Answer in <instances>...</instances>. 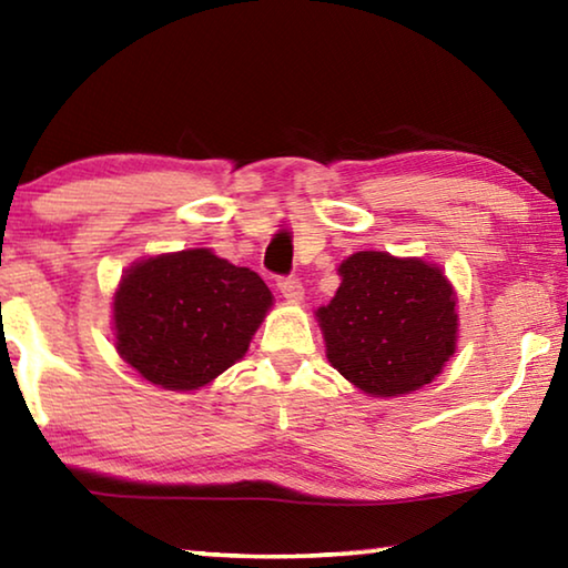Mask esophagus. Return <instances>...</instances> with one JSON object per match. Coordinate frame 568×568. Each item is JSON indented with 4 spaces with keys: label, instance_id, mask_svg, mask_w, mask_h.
Here are the masks:
<instances>
[{
    "label": "esophagus",
    "instance_id": "1",
    "mask_svg": "<svg viewBox=\"0 0 568 568\" xmlns=\"http://www.w3.org/2000/svg\"><path fill=\"white\" fill-rule=\"evenodd\" d=\"M277 291L283 293V297L287 303H301L303 301V285H301V281H297V277H281V281H277Z\"/></svg>",
    "mask_w": 568,
    "mask_h": 568
}]
</instances>
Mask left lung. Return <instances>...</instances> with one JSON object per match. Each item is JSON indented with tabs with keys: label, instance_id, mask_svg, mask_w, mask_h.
<instances>
[{
	"label": "left lung",
	"instance_id": "8db88e82",
	"mask_svg": "<svg viewBox=\"0 0 568 568\" xmlns=\"http://www.w3.org/2000/svg\"><path fill=\"white\" fill-rule=\"evenodd\" d=\"M333 301L315 311L335 371L373 398L438 378L458 341L456 291L438 265L361 250L338 265Z\"/></svg>",
	"mask_w": 568,
	"mask_h": 568
}]
</instances>
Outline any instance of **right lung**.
I'll return each instance as SVG.
<instances>
[{"mask_svg": "<svg viewBox=\"0 0 568 568\" xmlns=\"http://www.w3.org/2000/svg\"><path fill=\"white\" fill-rule=\"evenodd\" d=\"M273 307L263 277L210 247L132 263L112 297L120 358L165 390H200L237 363Z\"/></svg>", "mask_w": 568, "mask_h": 568, "instance_id": "add662e5", "label": "right lung"}]
</instances>
